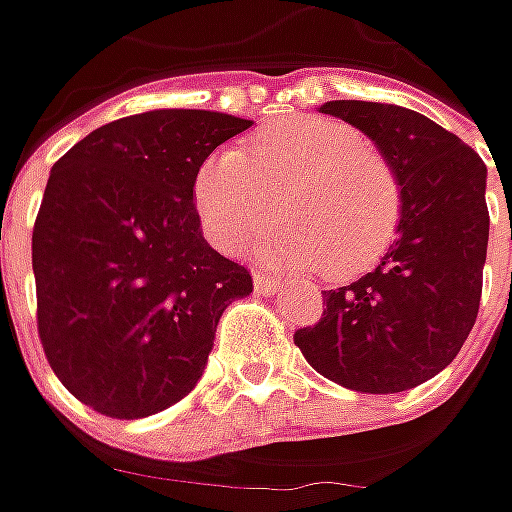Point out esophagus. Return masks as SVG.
<instances>
[{
	"label": "esophagus",
	"instance_id": "34e87169",
	"mask_svg": "<svg viewBox=\"0 0 512 512\" xmlns=\"http://www.w3.org/2000/svg\"><path fill=\"white\" fill-rule=\"evenodd\" d=\"M253 287H256L259 293H276V290H279V282H276L273 276L262 273V270H253Z\"/></svg>",
	"mask_w": 512,
	"mask_h": 512
}]
</instances>
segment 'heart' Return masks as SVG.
Returning <instances> with one entry per match:
<instances>
[{
	"mask_svg": "<svg viewBox=\"0 0 512 512\" xmlns=\"http://www.w3.org/2000/svg\"><path fill=\"white\" fill-rule=\"evenodd\" d=\"M279 210L259 256L287 273L353 279L379 265L402 222V185L384 153L350 125L296 116L219 150L193 179L205 236L233 253Z\"/></svg>",
	"mask_w": 512,
	"mask_h": 512,
	"instance_id": "heart-1",
	"label": "heart"
}]
</instances>
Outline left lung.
I'll return each mask as SVG.
<instances>
[{
  "label": "left lung",
  "mask_w": 512,
  "mask_h": 512,
  "mask_svg": "<svg viewBox=\"0 0 512 512\" xmlns=\"http://www.w3.org/2000/svg\"><path fill=\"white\" fill-rule=\"evenodd\" d=\"M322 113L367 133L402 185L399 236L376 270L325 290L293 333L313 370L362 393H402L456 359L482 302L490 213L482 156L416 110L339 99Z\"/></svg>",
  "instance_id": "obj_1"
}]
</instances>
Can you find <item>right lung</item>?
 <instances>
[{"label":"right lung","mask_w":512,"mask_h":512,"mask_svg":"<svg viewBox=\"0 0 512 512\" xmlns=\"http://www.w3.org/2000/svg\"><path fill=\"white\" fill-rule=\"evenodd\" d=\"M250 119L148 110L53 165L33 225L36 327L59 382L110 419H145L196 387L250 270L207 245L193 179Z\"/></svg>","instance_id":"add662e5"}]
</instances>
